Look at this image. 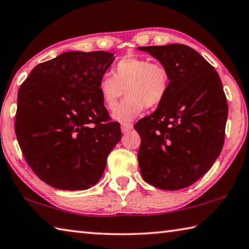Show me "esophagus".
I'll list each match as a JSON object with an SVG mask.
<instances>
[{"instance_id":"34e87169","label":"esophagus","mask_w":249,"mask_h":249,"mask_svg":"<svg viewBox=\"0 0 249 249\" xmlns=\"http://www.w3.org/2000/svg\"><path fill=\"white\" fill-rule=\"evenodd\" d=\"M133 127H134L133 124H130V123H122V124H121L122 133H124V134L130 132V130L133 129Z\"/></svg>"}]
</instances>
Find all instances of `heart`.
<instances>
[{
  "label": "heart",
  "instance_id": "1",
  "mask_svg": "<svg viewBox=\"0 0 249 249\" xmlns=\"http://www.w3.org/2000/svg\"><path fill=\"white\" fill-rule=\"evenodd\" d=\"M112 77L103 76L99 81L98 91L107 110H114L125 91L128 96L113 113V117L127 123L142 113L144 107L161 105L170 88V74L159 62L146 57L128 56L113 66Z\"/></svg>",
  "mask_w": 249,
  "mask_h": 249
}]
</instances>
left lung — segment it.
Returning a JSON list of instances; mask_svg holds the SVG:
<instances>
[{
	"label": "left lung",
	"mask_w": 249,
	"mask_h": 249,
	"mask_svg": "<svg viewBox=\"0 0 249 249\" xmlns=\"http://www.w3.org/2000/svg\"><path fill=\"white\" fill-rule=\"evenodd\" d=\"M170 74L161 105L134 128L140 135L138 164L143 179L165 191L191 186L222 150L227 97L214 67L185 44L139 47Z\"/></svg>",
	"instance_id": "obj_1"
}]
</instances>
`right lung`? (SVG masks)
I'll return each instance as SVG.
<instances>
[{
    "label": "right lung",
    "mask_w": 249,
    "mask_h": 249,
    "mask_svg": "<svg viewBox=\"0 0 249 249\" xmlns=\"http://www.w3.org/2000/svg\"><path fill=\"white\" fill-rule=\"evenodd\" d=\"M113 55L62 53L36 66L18 90V143L31 170L50 186L84 191L96 185L122 138L98 91Z\"/></svg>",
    "instance_id": "1"
}]
</instances>
